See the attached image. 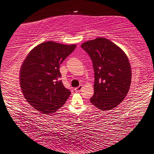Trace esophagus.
I'll list each match as a JSON object with an SVG mask.
<instances>
[{
  "label": "esophagus",
  "mask_w": 154,
  "mask_h": 154,
  "mask_svg": "<svg viewBox=\"0 0 154 154\" xmlns=\"http://www.w3.org/2000/svg\"><path fill=\"white\" fill-rule=\"evenodd\" d=\"M82 88H83V85H80L79 87H77V88H75V92H79L80 91L82 90Z\"/></svg>",
  "instance_id": "1"
}]
</instances>
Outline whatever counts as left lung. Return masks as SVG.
<instances>
[{
	"label": "left lung",
	"instance_id": "1",
	"mask_svg": "<svg viewBox=\"0 0 154 154\" xmlns=\"http://www.w3.org/2000/svg\"><path fill=\"white\" fill-rule=\"evenodd\" d=\"M92 61L94 93L90 103L102 111L111 110L126 97L131 83V67L126 54L107 38L98 37L81 45Z\"/></svg>",
	"mask_w": 154,
	"mask_h": 154
}]
</instances>
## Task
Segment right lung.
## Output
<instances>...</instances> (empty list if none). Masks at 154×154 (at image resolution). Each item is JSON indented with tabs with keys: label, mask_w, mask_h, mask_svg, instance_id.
I'll list each match as a JSON object with an SVG mask.
<instances>
[{
	"label": "right lung",
	"mask_w": 154,
	"mask_h": 154,
	"mask_svg": "<svg viewBox=\"0 0 154 154\" xmlns=\"http://www.w3.org/2000/svg\"><path fill=\"white\" fill-rule=\"evenodd\" d=\"M76 45L47 41L36 46L23 62L20 72L22 92L28 103L49 115L64 105L71 94L60 79V65Z\"/></svg>",
	"instance_id": "obj_1"
}]
</instances>
